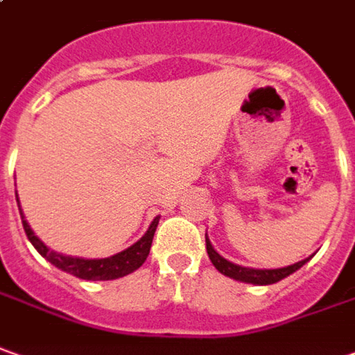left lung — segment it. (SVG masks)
Returning <instances> with one entry per match:
<instances>
[{"mask_svg": "<svg viewBox=\"0 0 355 355\" xmlns=\"http://www.w3.org/2000/svg\"><path fill=\"white\" fill-rule=\"evenodd\" d=\"M206 248H208V257L211 260V264L229 278L239 279V282H247V284H257V286H268V284H276L279 279H284L289 274H293L295 270H299L309 259L301 260L297 264H291V266H286V268L278 270H254V268H243V266H237L233 262H229L223 257H219L218 252L214 250L211 243L206 237Z\"/></svg>", "mask_w": 355, "mask_h": 355, "instance_id": "8db88e82", "label": "left lung"}]
</instances>
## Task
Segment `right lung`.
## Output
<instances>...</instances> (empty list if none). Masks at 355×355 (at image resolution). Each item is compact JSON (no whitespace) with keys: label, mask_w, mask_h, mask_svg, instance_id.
I'll return each instance as SVG.
<instances>
[{"label":"right lung","mask_w":355,"mask_h":355,"mask_svg":"<svg viewBox=\"0 0 355 355\" xmlns=\"http://www.w3.org/2000/svg\"><path fill=\"white\" fill-rule=\"evenodd\" d=\"M19 211H21V208H19ZM21 218H23V214H21ZM157 223L159 218H155L153 223L147 229L146 235L139 239L136 245H132L126 250L114 254V257H110V259L85 260L73 259V257H64V254H58L54 250H50L40 239L36 237L35 233H33V229L28 227V223L23 219V227H25L26 237L33 243V247L48 262H52L56 268H62L64 272H69V274H73V276L81 279H116L139 268L146 262L147 257H149V248H151V243H153V235H155Z\"/></svg>","instance_id":"1"}]
</instances>
